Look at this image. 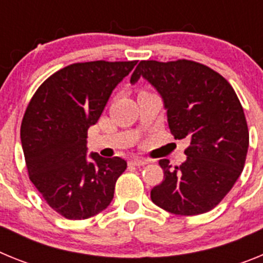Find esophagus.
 Listing matches in <instances>:
<instances>
[{
	"label": "esophagus",
	"instance_id": "obj_1",
	"mask_svg": "<svg viewBox=\"0 0 263 263\" xmlns=\"http://www.w3.org/2000/svg\"><path fill=\"white\" fill-rule=\"evenodd\" d=\"M146 163H147V160L142 159V158H133L130 160V164H133V166H143Z\"/></svg>",
	"mask_w": 263,
	"mask_h": 263
}]
</instances>
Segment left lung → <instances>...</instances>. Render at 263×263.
Returning a JSON list of instances; mask_svg holds the SVG:
<instances>
[{
	"label": "left lung",
	"mask_w": 263,
	"mask_h": 263,
	"mask_svg": "<svg viewBox=\"0 0 263 263\" xmlns=\"http://www.w3.org/2000/svg\"><path fill=\"white\" fill-rule=\"evenodd\" d=\"M145 78L163 99L175 139L187 138V159L173 167L160 159L163 180L152 200L174 215L213 210L231 191L245 166L249 130L233 87L218 72L187 59L139 62L132 83Z\"/></svg>",
	"instance_id": "left-lung-1"
}]
</instances>
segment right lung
Listing matches in <instances>:
<instances>
[{"instance_id": "obj_1", "label": "right lung", "mask_w": 263, "mask_h": 263, "mask_svg": "<svg viewBox=\"0 0 263 263\" xmlns=\"http://www.w3.org/2000/svg\"><path fill=\"white\" fill-rule=\"evenodd\" d=\"M132 62L73 63L50 76L27 105L21 141L29 178L55 212L84 220L104 211L126 170L124 159L87 157V133Z\"/></svg>"}]
</instances>
